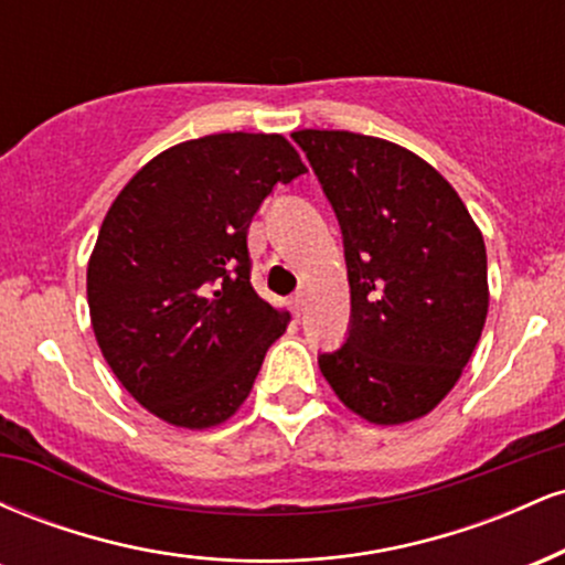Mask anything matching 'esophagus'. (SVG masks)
<instances>
[{
    "label": "esophagus",
    "mask_w": 565,
    "mask_h": 565,
    "mask_svg": "<svg viewBox=\"0 0 565 565\" xmlns=\"http://www.w3.org/2000/svg\"><path fill=\"white\" fill-rule=\"evenodd\" d=\"M291 310H295V316H302L305 313V291L300 289L295 297H291Z\"/></svg>",
    "instance_id": "34e87169"
}]
</instances>
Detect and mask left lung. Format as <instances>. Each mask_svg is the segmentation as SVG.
I'll list each match as a JSON object with an SVG mask.
<instances>
[{"label": "left lung", "instance_id": "left-lung-1", "mask_svg": "<svg viewBox=\"0 0 565 565\" xmlns=\"http://www.w3.org/2000/svg\"><path fill=\"white\" fill-rule=\"evenodd\" d=\"M345 242L350 334L319 359L337 398L372 425L425 417L462 377L489 313L481 228L449 180L398 142L291 132Z\"/></svg>", "mask_w": 565, "mask_h": 565}]
</instances>
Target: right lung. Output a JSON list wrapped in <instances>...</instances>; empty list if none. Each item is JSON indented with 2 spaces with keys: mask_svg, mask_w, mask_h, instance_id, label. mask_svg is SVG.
Wrapping results in <instances>:
<instances>
[{
  "mask_svg": "<svg viewBox=\"0 0 565 565\" xmlns=\"http://www.w3.org/2000/svg\"><path fill=\"white\" fill-rule=\"evenodd\" d=\"M302 172L284 135H204L140 167L106 212L89 321L116 380L167 425L231 419L287 332L289 310L249 284L246 233L274 185Z\"/></svg>",
  "mask_w": 565,
  "mask_h": 565,
  "instance_id": "obj_1",
  "label": "right lung"
}]
</instances>
